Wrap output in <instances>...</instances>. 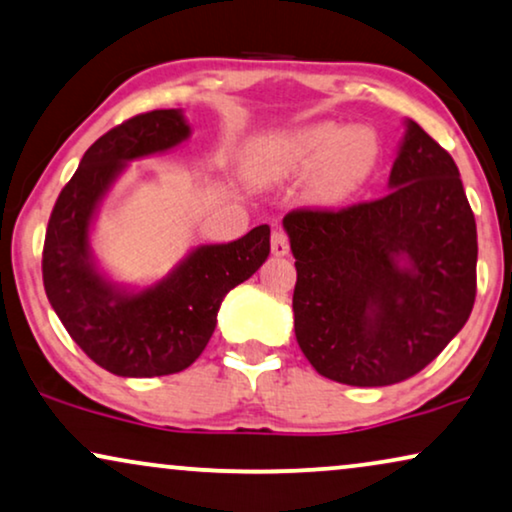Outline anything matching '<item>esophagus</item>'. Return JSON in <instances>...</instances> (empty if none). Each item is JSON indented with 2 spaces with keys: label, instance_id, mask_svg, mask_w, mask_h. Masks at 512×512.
Masks as SVG:
<instances>
[{
  "label": "esophagus",
  "instance_id": "34e87169",
  "mask_svg": "<svg viewBox=\"0 0 512 512\" xmlns=\"http://www.w3.org/2000/svg\"><path fill=\"white\" fill-rule=\"evenodd\" d=\"M271 252L276 257H285L290 252V238L283 229H274V234H271Z\"/></svg>",
  "mask_w": 512,
  "mask_h": 512
}]
</instances>
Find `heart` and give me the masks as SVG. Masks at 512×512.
Wrapping results in <instances>:
<instances>
[{"mask_svg": "<svg viewBox=\"0 0 512 512\" xmlns=\"http://www.w3.org/2000/svg\"><path fill=\"white\" fill-rule=\"evenodd\" d=\"M377 156L379 140L370 128L318 121L255 142L248 166L262 180L316 166L311 175L313 192L320 199H342L370 175Z\"/></svg>", "mask_w": 512, "mask_h": 512, "instance_id": "b5f03b06", "label": "heart"}]
</instances>
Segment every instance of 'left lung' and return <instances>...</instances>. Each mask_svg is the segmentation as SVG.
I'll return each instance as SVG.
<instances>
[{"label": "left lung", "instance_id": "8db88e82", "mask_svg": "<svg viewBox=\"0 0 512 512\" xmlns=\"http://www.w3.org/2000/svg\"><path fill=\"white\" fill-rule=\"evenodd\" d=\"M391 192L283 217L295 255V337L318 374L391 386L440 356L478 292V229L459 168L410 121Z\"/></svg>", "mask_w": 512, "mask_h": 512}]
</instances>
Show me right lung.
<instances>
[{
	"mask_svg": "<svg viewBox=\"0 0 512 512\" xmlns=\"http://www.w3.org/2000/svg\"><path fill=\"white\" fill-rule=\"evenodd\" d=\"M189 135L177 109L135 114L86 149L60 192L46 227V297L81 351L119 377H163L187 370L213 337L224 295L269 257V227L238 241L201 245L154 288L117 292L93 269L88 227L100 196L124 161L166 152Z\"/></svg>",
	"mask_w": 512,
	"mask_h": 512,
	"instance_id": "right-lung-1",
	"label": "right lung"
}]
</instances>
